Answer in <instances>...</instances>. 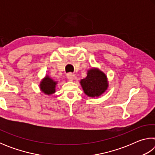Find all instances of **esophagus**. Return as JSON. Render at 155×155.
I'll list each match as a JSON object with an SVG mask.
<instances>
[{
	"label": "esophagus",
	"mask_w": 155,
	"mask_h": 155,
	"mask_svg": "<svg viewBox=\"0 0 155 155\" xmlns=\"http://www.w3.org/2000/svg\"><path fill=\"white\" fill-rule=\"evenodd\" d=\"M67 78L70 81H72L74 79V74H72V73H69V74H68V75H67Z\"/></svg>",
	"instance_id": "34e87169"
}]
</instances>
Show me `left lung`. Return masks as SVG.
<instances>
[{
    "mask_svg": "<svg viewBox=\"0 0 155 155\" xmlns=\"http://www.w3.org/2000/svg\"><path fill=\"white\" fill-rule=\"evenodd\" d=\"M80 83L84 93L91 98L101 96L109 87L106 74L96 68L88 70L87 77L81 79Z\"/></svg>",
    "mask_w": 155,
    "mask_h": 155,
    "instance_id": "obj_1",
    "label": "left lung"
}]
</instances>
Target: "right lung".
<instances>
[{
    "mask_svg": "<svg viewBox=\"0 0 155 155\" xmlns=\"http://www.w3.org/2000/svg\"><path fill=\"white\" fill-rule=\"evenodd\" d=\"M57 81H54L48 75H46L40 83V90L46 95H51L55 93V88Z\"/></svg>",
    "mask_w": 155,
    "mask_h": 155,
    "instance_id": "obj_1",
    "label": "right lung"
}]
</instances>
